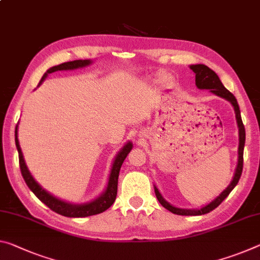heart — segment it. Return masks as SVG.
<instances>
[{
	"label": "heart",
	"instance_id": "heart-1",
	"mask_svg": "<svg viewBox=\"0 0 260 260\" xmlns=\"http://www.w3.org/2000/svg\"><path fill=\"white\" fill-rule=\"evenodd\" d=\"M157 82H158V83L169 85V84L172 83V77L169 75V74H160L159 77L157 78Z\"/></svg>",
	"mask_w": 260,
	"mask_h": 260
}]
</instances>
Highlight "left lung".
Here are the masks:
<instances>
[{
	"label": "left lung",
	"mask_w": 260,
	"mask_h": 260,
	"mask_svg": "<svg viewBox=\"0 0 260 260\" xmlns=\"http://www.w3.org/2000/svg\"><path fill=\"white\" fill-rule=\"evenodd\" d=\"M189 68L192 69L196 74V85L198 89L200 90H209L212 93L216 94L223 100L228 101L230 104L233 105L234 111H235V115H236V122H237V127H238V159H237V166L236 169H235V174L233 177V180L230 182V184L226 186L223 191H222L219 196H217L215 199L212 200L211 203L203 206L201 208H197V209H189V208H179V207H175L171 204H169L168 201L164 199L160 194V192L158 191V188L156 187V185H154V189H155V194L157 200L159 201V204L163 206L164 208H167L168 211H170L171 213L177 214V215H186V216H194V215H204V214H207L209 212H212L213 209H215L217 206H219L222 201H223L226 197L229 196V193L233 191L234 187L236 186L238 180L241 178L242 175V170H243V151H244V145H245V128L244 125H243L242 118H241V111H240V106H238V103L235 98L234 94L228 91L224 88V85L222 84V82L220 81L219 76L216 75L215 72H213L211 68H208L207 66L205 64H191Z\"/></svg>",
	"instance_id": "1"
}]
</instances>
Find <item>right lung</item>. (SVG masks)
Segmentation results:
<instances>
[{
  "instance_id": "1",
  "label": "right lung",
  "mask_w": 260,
  "mask_h": 260,
  "mask_svg": "<svg viewBox=\"0 0 260 260\" xmlns=\"http://www.w3.org/2000/svg\"><path fill=\"white\" fill-rule=\"evenodd\" d=\"M91 63H92L91 60H75V61H69V62H64V63L54 66V67L49 68L48 71L44 74V76L41 77L38 86L43 83L45 80H46L48 74H52V73L57 72V71H74V69L88 67V66ZM15 142H16V147H17V150H18L20 171H22V176H23L24 180H25V183L28 186V188H30L31 191L35 193L36 197L38 198L41 203H44L48 208H51L53 212L60 214V215L67 216V217H85V216L96 215V214L105 212L106 209L110 208L111 206H112V204L115 200V197H117L119 171H120V168L122 166L123 160H125L127 155H128V152L132 150V148H133V143L128 141L123 145L120 151H118V154L115 155L113 163H112V167H111L108 185H106V188L104 189V192H103L100 197H97L96 199L90 201V203L73 204V203H68V201L61 200V199H59V198H56L53 194H51V193L47 192L46 189L41 187V185L37 183V180L34 178V176L31 175L30 170L27 169L25 159H24L22 149H20V146H19L18 123H17V126H16V129H15Z\"/></svg>"
}]
</instances>
